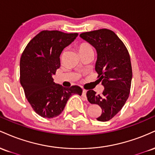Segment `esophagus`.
Segmentation results:
<instances>
[{
  "label": "esophagus",
  "instance_id": "esophagus-1",
  "mask_svg": "<svg viewBox=\"0 0 155 155\" xmlns=\"http://www.w3.org/2000/svg\"><path fill=\"white\" fill-rule=\"evenodd\" d=\"M86 94H87V91H86V90H83V91H82V95H83L84 97H86Z\"/></svg>",
  "mask_w": 155,
  "mask_h": 155
}]
</instances>
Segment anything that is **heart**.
Returning <instances> with one entry per match:
<instances>
[{
    "instance_id": "obj_1",
    "label": "heart",
    "mask_w": 155,
    "mask_h": 155,
    "mask_svg": "<svg viewBox=\"0 0 155 155\" xmlns=\"http://www.w3.org/2000/svg\"><path fill=\"white\" fill-rule=\"evenodd\" d=\"M79 53L84 52V51H92V47H91L90 44L87 43V42H82L79 44Z\"/></svg>"
}]
</instances>
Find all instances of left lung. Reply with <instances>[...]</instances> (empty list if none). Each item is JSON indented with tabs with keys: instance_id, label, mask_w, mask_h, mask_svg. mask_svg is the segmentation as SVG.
I'll list each match as a JSON object with an SVG mask.
<instances>
[{
	"instance_id": "1",
	"label": "left lung",
	"mask_w": 155,
	"mask_h": 155,
	"mask_svg": "<svg viewBox=\"0 0 155 155\" xmlns=\"http://www.w3.org/2000/svg\"><path fill=\"white\" fill-rule=\"evenodd\" d=\"M80 37L95 48V71L104 90L97 95L94 90L87 92L90 104H97L102 114L97 118L106 122L122 109L128 98L132 81V66L127 49L114 32L108 29L85 32Z\"/></svg>"
}]
</instances>
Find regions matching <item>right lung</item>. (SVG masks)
<instances>
[{
	"mask_svg": "<svg viewBox=\"0 0 155 155\" xmlns=\"http://www.w3.org/2000/svg\"><path fill=\"white\" fill-rule=\"evenodd\" d=\"M77 36V33L42 31L31 39L21 56L20 84L31 107L44 118L58 117L71 96L82 93L80 87L65 88L52 78L60 67V54Z\"/></svg>",
	"mask_w": 155,
	"mask_h": 155,
	"instance_id": "right-lung-1",
	"label": "right lung"
}]
</instances>
